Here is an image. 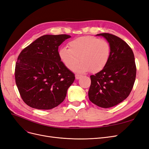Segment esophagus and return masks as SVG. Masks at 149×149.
Segmentation results:
<instances>
[{
  "label": "esophagus",
  "mask_w": 149,
  "mask_h": 149,
  "mask_svg": "<svg viewBox=\"0 0 149 149\" xmlns=\"http://www.w3.org/2000/svg\"><path fill=\"white\" fill-rule=\"evenodd\" d=\"M80 78H81V75H79V74H76L75 75L76 79H79Z\"/></svg>",
  "instance_id": "34e87169"
}]
</instances>
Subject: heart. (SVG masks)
Masks as SVG:
<instances>
[{
  "label": "heart",
  "instance_id": "obj_1",
  "mask_svg": "<svg viewBox=\"0 0 149 149\" xmlns=\"http://www.w3.org/2000/svg\"><path fill=\"white\" fill-rule=\"evenodd\" d=\"M69 48L59 50L61 61L70 70H73L79 60L81 63L74 68L78 73L91 70L93 73L101 71L107 65L111 55V45L105 40L91 36H83L68 43Z\"/></svg>",
  "mask_w": 149,
  "mask_h": 149
}]
</instances>
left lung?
Wrapping results in <instances>:
<instances>
[{"mask_svg":"<svg viewBox=\"0 0 149 149\" xmlns=\"http://www.w3.org/2000/svg\"><path fill=\"white\" fill-rule=\"evenodd\" d=\"M96 36L109 43L111 55L106 66L90 76L88 96L96 106L109 108L123 102L131 92L136 76V63L132 49L123 40L107 33Z\"/></svg>","mask_w":149,"mask_h":149,"instance_id":"obj_1","label":"left lung"}]
</instances>
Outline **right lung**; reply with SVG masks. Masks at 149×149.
Segmentation results:
<instances>
[{
  "label": "right lung",
  "mask_w": 149,
  "mask_h": 149,
  "mask_svg": "<svg viewBox=\"0 0 149 149\" xmlns=\"http://www.w3.org/2000/svg\"><path fill=\"white\" fill-rule=\"evenodd\" d=\"M71 37L45 35L24 48L18 57L15 78L23 101L37 109H51L66 97L74 74L61 61L58 47Z\"/></svg>",
  "instance_id": "right-lung-1"
}]
</instances>
